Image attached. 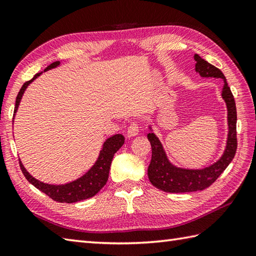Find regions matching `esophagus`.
<instances>
[{"mask_svg":"<svg viewBox=\"0 0 256 256\" xmlns=\"http://www.w3.org/2000/svg\"><path fill=\"white\" fill-rule=\"evenodd\" d=\"M140 131V126L138 122H132L131 124L128 125V136H135Z\"/></svg>","mask_w":256,"mask_h":256,"instance_id":"esophagus-1","label":"esophagus"}]
</instances>
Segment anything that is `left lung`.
I'll return each instance as SVG.
<instances>
[{
    "label": "left lung",
    "mask_w": 256,
    "mask_h": 256,
    "mask_svg": "<svg viewBox=\"0 0 256 256\" xmlns=\"http://www.w3.org/2000/svg\"><path fill=\"white\" fill-rule=\"evenodd\" d=\"M194 58L196 61L195 70L201 74V76H213L224 80L222 96L228 106V144L223 156L210 168L203 170H183L173 166L168 161L163 151L162 144L160 143L158 138L153 133H148V138L152 146V158L148 168L150 182L153 184V186L168 193L202 191V190L211 186L220 175L224 172V170L228 166V164L232 162L238 148L236 105H235V100L231 92V88L228 85L226 78H225L221 70L205 61L200 55L195 54Z\"/></svg>",
    "instance_id": "1"
}]
</instances>
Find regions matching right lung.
<instances>
[{
  "label": "right lung",
  "mask_w": 256,
  "mask_h": 256,
  "mask_svg": "<svg viewBox=\"0 0 256 256\" xmlns=\"http://www.w3.org/2000/svg\"><path fill=\"white\" fill-rule=\"evenodd\" d=\"M60 64L58 61L50 64L48 66L45 68V71L50 68H53L58 66ZM41 73L35 74L32 80L25 82L23 86L20 90V92L16 96V102H15V108H14V114L16 112L18 106L21 101L22 95L25 91V88H28V85L31 83L34 78H36ZM124 144V136L122 134H115L113 136L108 138L106 141L103 144V150L100 153L98 160L96 163L94 164V166L90 170V171L83 175L81 178L76 180L72 183L65 184V185H50V184H44L42 182L38 181L30 175L26 170L24 168L21 161H20V168H21V171L25 178L34 185L35 188H38L40 191H42L48 195V198L60 203H75L78 201H82V200H86L94 196L95 194L100 192L105 184L108 182V172L110 168H111V163L114 154L116 153L120 148Z\"/></svg>",
  "instance_id": "add662e5"
}]
</instances>
